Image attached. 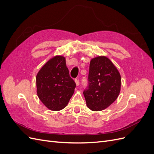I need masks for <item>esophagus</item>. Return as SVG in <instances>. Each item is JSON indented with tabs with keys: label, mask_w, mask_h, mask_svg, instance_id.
<instances>
[{
	"label": "esophagus",
	"mask_w": 154,
	"mask_h": 154,
	"mask_svg": "<svg viewBox=\"0 0 154 154\" xmlns=\"http://www.w3.org/2000/svg\"><path fill=\"white\" fill-rule=\"evenodd\" d=\"M75 83H76V86H78L79 85H80V82H79V80H77V79H76L75 80Z\"/></svg>",
	"instance_id": "34e87169"
}]
</instances>
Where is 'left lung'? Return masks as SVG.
Wrapping results in <instances>:
<instances>
[{
  "instance_id": "obj_1",
  "label": "left lung",
  "mask_w": 154,
  "mask_h": 154,
  "mask_svg": "<svg viewBox=\"0 0 154 154\" xmlns=\"http://www.w3.org/2000/svg\"><path fill=\"white\" fill-rule=\"evenodd\" d=\"M120 74L113 63L101 56L91 60L88 85L83 91L86 104L92 111L103 110L118 98L121 90Z\"/></svg>"
}]
</instances>
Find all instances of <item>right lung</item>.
<instances>
[{
    "instance_id": "add662e5",
    "label": "right lung",
    "mask_w": 154,
    "mask_h": 154,
    "mask_svg": "<svg viewBox=\"0 0 154 154\" xmlns=\"http://www.w3.org/2000/svg\"><path fill=\"white\" fill-rule=\"evenodd\" d=\"M37 95L51 110L66 107L74 94L76 83L69 76L66 58L56 56L40 69L36 77Z\"/></svg>"
}]
</instances>
